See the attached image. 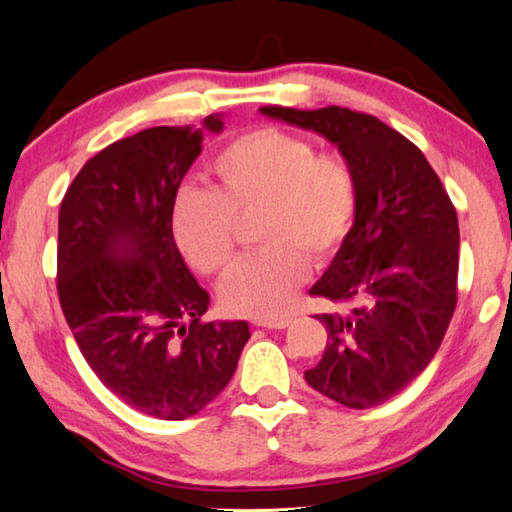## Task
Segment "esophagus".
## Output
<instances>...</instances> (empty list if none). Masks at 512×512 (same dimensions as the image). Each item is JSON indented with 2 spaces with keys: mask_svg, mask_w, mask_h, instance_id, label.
<instances>
[{
  "mask_svg": "<svg viewBox=\"0 0 512 512\" xmlns=\"http://www.w3.org/2000/svg\"><path fill=\"white\" fill-rule=\"evenodd\" d=\"M290 317H273V319H257L255 325H262V328H268V330H284L290 325Z\"/></svg>",
  "mask_w": 512,
  "mask_h": 512,
  "instance_id": "1",
  "label": "esophagus"
}]
</instances>
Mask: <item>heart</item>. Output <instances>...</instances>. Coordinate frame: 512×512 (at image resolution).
<instances>
[{
	"label": "heart",
	"instance_id": "b5f03b06",
	"mask_svg": "<svg viewBox=\"0 0 512 512\" xmlns=\"http://www.w3.org/2000/svg\"><path fill=\"white\" fill-rule=\"evenodd\" d=\"M211 189H182L171 231L184 259L202 275H222L235 255V217L259 209L262 248L239 262L222 286V303L244 317L270 319L288 308L306 281L350 235L358 209L352 162L317 151L308 136L281 127L239 134L211 162Z\"/></svg>",
	"mask_w": 512,
	"mask_h": 512
}]
</instances>
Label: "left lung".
Returning a JSON list of instances; mask_svg holds the SVG:
<instances>
[{"mask_svg": "<svg viewBox=\"0 0 512 512\" xmlns=\"http://www.w3.org/2000/svg\"><path fill=\"white\" fill-rule=\"evenodd\" d=\"M339 147L358 180V209L310 295L343 303L317 314L328 345L308 369L312 389L350 409L383 405L436 356L458 303L455 206L422 151L376 116L347 107H259Z\"/></svg>", "mask_w": 512, "mask_h": 512, "instance_id": "1", "label": "left lung"}]
</instances>
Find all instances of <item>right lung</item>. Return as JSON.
I'll use <instances>...</instances> for the list:
<instances>
[{
  "label": "right lung",
  "mask_w": 512,
  "mask_h": 512,
  "mask_svg": "<svg viewBox=\"0 0 512 512\" xmlns=\"http://www.w3.org/2000/svg\"><path fill=\"white\" fill-rule=\"evenodd\" d=\"M222 116L204 129L222 132ZM202 129L151 127L85 162L59 209L57 292L76 345L125 405L162 420L202 411L233 378L246 321H211L171 231Z\"/></svg>",
  "instance_id": "add662e5"
}]
</instances>
